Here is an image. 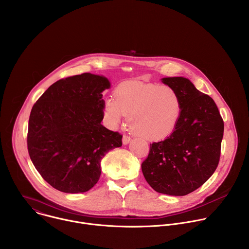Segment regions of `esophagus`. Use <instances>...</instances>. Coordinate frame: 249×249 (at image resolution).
<instances>
[{
    "mask_svg": "<svg viewBox=\"0 0 249 249\" xmlns=\"http://www.w3.org/2000/svg\"><path fill=\"white\" fill-rule=\"evenodd\" d=\"M131 142V138L129 137V136H126V135H124L123 136V139H122V143H123V145H128L129 143Z\"/></svg>",
    "mask_w": 249,
    "mask_h": 249,
    "instance_id": "34e87169",
    "label": "esophagus"
}]
</instances>
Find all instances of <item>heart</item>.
I'll return each mask as SVG.
<instances>
[{
    "mask_svg": "<svg viewBox=\"0 0 249 249\" xmlns=\"http://www.w3.org/2000/svg\"><path fill=\"white\" fill-rule=\"evenodd\" d=\"M181 113L179 94L169 86L126 82L120 84L114 97L105 99L103 119L116 128L127 116L131 129L147 140H160L172 133Z\"/></svg>",
    "mask_w": 249,
    "mask_h": 249,
    "instance_id": "obj_1",
    "label": "heart"
}]
</instances>
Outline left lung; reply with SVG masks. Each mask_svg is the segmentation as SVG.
<instances>
[{"mask_svg": "<svg viewBox=\"0 0 249 249\" xmlns=\"http://www.w3.org/2000/svg\"><path fill=\"white\" fill-rule=\"evenodd\" d=\"M179 94L181 113L172 134L151 144L142 171L157 192L184 196L215 172L221 155L224 121L215 101L184 77L162 78Z\"/></svg>", "mask_w": 249, "mask_h": 249, "instance_id": "1", "label": "left lung"}]
</instances>
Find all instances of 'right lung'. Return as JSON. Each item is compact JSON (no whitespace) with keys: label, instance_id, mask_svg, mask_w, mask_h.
Masks as SVG:
<instances>
[{"label":"right lung","instance_id":"1","mask_svg":"<svg viewBox=\"0 0 249 249\" xmlns=\"http://www.w3.org/2000/svg\"><path fill=\"white\" fill-rule=\"evenodd\" d=\"M104 76L85 73L57 81L33 105L28 121L30 160L55 189L83 193L98 181L102 158L122 146L118 132L101 125Z\"/></svg>","mask_w":249,"mask_h":249}]
</instances>
